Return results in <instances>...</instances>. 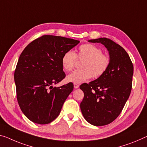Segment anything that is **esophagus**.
<instances>
[{
  "label": "esophagus",
  "mask_w": 147,
  "mask_h": 147,
  "mask_svg": "<svg viewBox=\"0 0 147 147\" xmlns=\"http://www.w3.org/2000/svg\"><path fill=\"white\" fill-rule=\"evenodd\" d=\"M74 88H75V89H78V88H79V85L78 84H77V83H74Z\"/></svg>",
  "instance_id": "1"
}]
</instances>
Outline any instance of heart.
Listing matches in <instances>:
<instances>
[{
  "label": "heart",
  "instance_id": "obj_1",
  "mask_svg": "<svg viewBox=\"0 0 147 147\" xmlns=\"http://www.w3.org/2000/svg\"><path fill=\"white\" fill-rule=\"evenodd\" d=\"M80 59L84 60L80 69L74 71L66 77L67 82L81 83L92 77L98 78L102 76L108 68L110 62L109 56L102 54V51L92 44H85L79 47L77 55ZM76 55L72 51H67L62 56V66L65 70L69 71L74 68Z\"/></svg>",
  "mask_w": 147,
  "mask_h": 147
}]
</instances>
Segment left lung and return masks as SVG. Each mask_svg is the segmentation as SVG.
I'll use <instances>...</instances> for the list:
<instances>
[{
	"mask_svg": "<svg viewBox=\"0 0 147 147\" xmlns=\"http://www.w3.org/2000/svg\"><path fill=\"white\" fill-rule=\"evenodd\" d=\"M88 42L103 45L110 62L102 76L80 85L84 92L80 108L91 125H105L117 118L127 102L131 91L134 66L127 52L113 40L103 37Z\"/></svg>",
	"mask_w": 147,
	"mask_h": 147,
	"instance_id": "8db88e82",
	"label": "left lung"
}]
</instances>
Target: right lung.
Returning <instances> with one entry per match:
<instances>
[{
    "label": "right lung",
    "instance_id": "add662e5",
    "mask_svg": "<svg viewBox=\"0 0 147 147\" xmlns=\"http://www.w3.org/2000/svg\"><path fill=\"white\" fill-rule=\"evenodd\" d=\"M79 42L60 36L43 35L29 43L20 55L14 72L17 100L29 120L47 124L60 114L74 85H53L66 76L62 66L63 54Z\"/></svg>",
    "mask_w": 147,
    "mask_h": 147
}]
</instances>
